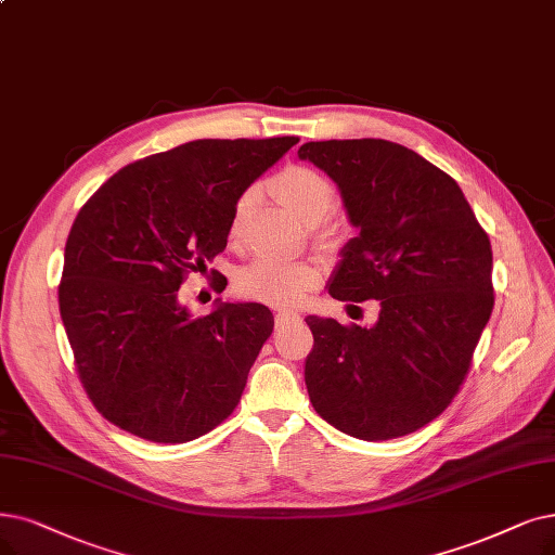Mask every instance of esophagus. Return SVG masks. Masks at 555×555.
Returning a JSON list of instances; mask_svg holds the SVG:
<instances>
[{
  "label": "esophagus",
  "mask_w": 555,
  "mask_h": 555,
  "mask_svg": "<svg viewBox=\"0 0 555 555\" xmlns=\"http://www.w3.org/2000/svg\"><path fill=\"white\" fill-rule=\"evenodd\" d=\"M294 321H300L298 312H278L275 314V325H286V323H294Z\"/></svg>",
  "instance_id": "obj_1"
}]
</instances>
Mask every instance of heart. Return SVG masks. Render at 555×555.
Masks as SVG:
<instances>
[{
	"mask_svg": "<svg viewBox=\"0 0 555 555\" xmlns=\"http://www.w3.org/2000/svg\"><path fill=\"white\" fill-rule=\"evenodd\" d=\"M273 189L280 201L307 223H319L335 203V186L323 172L309 166H286L273 180ZM250 203L253 191H246L236 201L230 218L232 236L238 234ZM319 280L321 269L314 261L259 255L236 273V289L241 296L273 307H294L314 289Z\"/></svg>",
	"mask_w": 555,
	"mask_h": 555,
	"instance_id": "obj_1",
	"label": "heart"
}]
</instances>
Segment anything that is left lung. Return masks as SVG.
<instances>
[{
  "mask_svg": "<svg viewBox=\"0 0 555 555\" xmlns=\"http://www.w3.org/2000/svg\"><path fill=\"white\" fill-rule=\"evenodd\" d=\"M337 184L350 225L327 294L380 300L373 325L307 317L305 385L337 430L380 441L449 408L494 307L492 246L444 170L383 139L298 150Z\"/></svg>",
  "mask_w": 555,
  "mask_h": 555,
  "instance_id": "1",
  "label": "left lung"
}]
</instances>
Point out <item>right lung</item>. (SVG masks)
Returning a JSON list of instances; mask_svg holds the SVG:
<instances>
[{
  "label": "right lung",
  "mask_w": 555,
  "mask_h": 555,
  "mask_svg": "<svg viewBox=\"0 0 555 555\" xmlns=\"http://www.w3.org/2000/svg\"><path fill=\"white\" fill-rule=\"evenodd\" d=\"M298 141L177 145L108 177L77 214L59 309L81 385L111 424L184 444L236 408L271 309L218 298L193 317L177 292L225 250L236 201Z\"/></svg>",
  "instance_id": "right-lung-1"
}]
</instances>
